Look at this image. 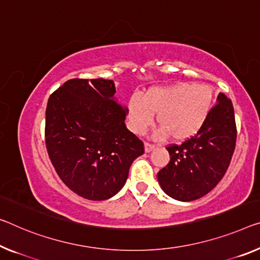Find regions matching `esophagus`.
Here are the masks:
<instances>
[{
  "label": "esophagus",
  "mask_w": 260,
  "mask_h": 260,
  "mask_svg": "<svg viewBox=\"0 0 260 260\" xmlns=\"http://www.w3.org/2000/svg\"><path fill=\"white\" fill-rule=\"evenodd\" d=\"M144 147H145V152H151V151L155 149V145H153V144H151V143L145 142V144H144Z\"/></svg>",
  "instance_id": "obj_1"
}]
</instances>
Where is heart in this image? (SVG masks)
I'll use <instances>...</instances> for the list:
<instances>
[{"mask_svg":"<svg viewBox=\"0 0 260 260\" xmlns=\"http://www.w3.org/2000/svg\"><path fill=\"white\" fill-rule=\"evenodd\" d=\"M214 102V91L208 85L179 82L152 87L127 103V123L133 133L142 135L152 122L159 127L155 137L169 135L172 141L193 138L208 118Z\"/></svg>","mask_w":260,"mask_h":260,"instance_id":"heart-1","label":"heart"}]
</instances>
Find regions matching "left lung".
I'll return each instance as SVG.
<instances>
[{
	"label": "left lung",
	"instance_id": "left-lung-1",
	"mask_svg": "<svg viewBox=\"0 0 260 260\" xmlns=\"http://www.w3.org/2000/svg\"><path fill=\"white\" fill-rule=\"evenodd\" d=\"M236 138L233 102L219 93L202 129L180 145L166 147L170 161L158 172L162 190L179 201H193L208 194L224 177Z\"/></svg>",
	"mask_w": 260,
	"mask_h": 260
}]
</instances>
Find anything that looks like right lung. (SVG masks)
<instances>
[{"mask_svg": "<svg viewBox=\"0 0 260 260\" xmlns=\"http://www.w3.org/2000/svg\"><path fill=\"white\" fill-rule=\"evenodd\" d=\"M106 79H71L50 95L45 144L62 182L80 197L102 201L118 193L144 144L126 129L127 109Z\"/></svg>", "mask_w": 260, "mask_h": 260, "instance_id": "right-lung-1", "label": "right lung"}]
</instances>
